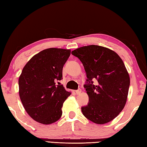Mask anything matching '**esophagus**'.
I'll use <instances>...</instances> for the list:
<instances>
[{"label":"esophagus","instance_id":"esophagus-1","mask_svg":"<svg viewBox=\"0 0 147 147\" xmlns=\"http://www.w3.org/2000/svg\"><path fill=\"white\" fill-rule=\"evenodd\" d=\"M75 92H76V94H80L81 93L82 90H81L80 89H77V90H76V91H75Z\"/></svg>","mask_w":147,"mask_h":147}]
</instances>
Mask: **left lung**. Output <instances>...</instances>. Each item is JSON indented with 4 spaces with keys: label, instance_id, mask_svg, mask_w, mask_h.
Listing matches in <instances>:
<instances>
[{
    "label": "left lung",
    "instance_id": "obj_1",
    "mask_svg": "<svg viewBox=\"0 0 147 147\" xmlns=\"http://www.w3.org/2000/svg\"><path fill=\"white\" fill-rule=\"evenodd\" d=\"M82 63L87 80L84 86L89 96L82 112L93 123L103 124L117 116L125 106L130 76L122 59L106 47L88 45L72 51ZM96 79L98 84L94 85Z\"/></svg>",
    "mask_w": 147,
    "mask_h": 147
}]
</instances>
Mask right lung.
Listing matches in <instances>:
<instances>
[{"mask_svg":"<svg viewBox=\"0 0 147 147\" xmlns=\"http://www.w3.org/2000/svg\"><path fill=\"white\" fill-rule=\"evenodd\" d=\"M68 49L50 48L34 55L24 67L19 79V93L27 113L34 121L50 124L62 115L64 101L70 95L59 80Z\"/></svg>","mask_w":147,"mask_h":147,"instance_id":"obj_1","label":"right lung"}]
</instances>
